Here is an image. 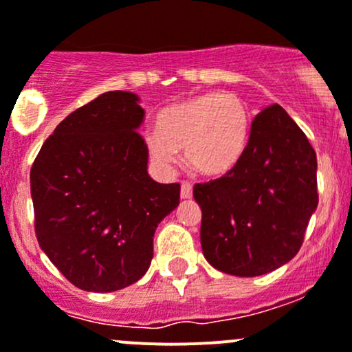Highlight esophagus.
<instances>
[{
	"instance_id": "34e87169",
	"label": "esophagus",
	"mask_w": 352,
	"mask_h": 352,
	"mask_svg": "<svg viewBox=\"0 0 352 352\" xmlns=\"http://www.w3.org/2000/svg\"><path fill=\"white\" fill-rule=\"evenodd\" d=\"M180 197L182 199H190L192 197V184L187 180L180 182Z\"/></svg>"
}]
</instances>
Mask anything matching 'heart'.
<instances>
[{
  "label": "heart",
  "instance_id": "heart-1",
  "mask_svg": "<svg viewBox=\"0 0 352 352\" xmlns=\"http://www.w3.org/2000/svg\"><path fill=\"white\" fill-rule=\"evenodd\" d=\"M250 128V108L243 98L232 92H206L162 109L157 129L145 135V145L160 166H172L177 150H184L192 170L216 177L238 164Z\"/></svg>",
  "mask_w": 352,
  "mask_h": 352
}]
</instances>
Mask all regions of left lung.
I'll return each mask as SVG.
<instances>
[{"label": "left lung", "mask_w": 352, "mask_h": 352, "mask_svg": "<svg viewBox=\"0 0 352 352\" xmlns=\"http://www.w3.org/2000/svg\"><path fill=\"white\" fill-rule=\"evenodd\" d=\"M206 260L234 276H260L300 250L319 204L317 157L282 106L254 116L238 164L226 175L195 184Z\"/></svg>", "instance_id": "left-lung-1"}]
</instances>
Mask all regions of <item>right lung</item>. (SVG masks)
Wrapping results in <instances>:
<instances>
[{"mask_svg":"<svg viewBox=\"0 0 352 352\" xmlns=\"http://www.w3.org/2000/svg\"><path fill=\"white\" fill-rule=\"evenodd\" d=\"M143 116L136 94L104 92L70 113L32 165L36 239L80 290L138 282L153 258L155 229L180 202L179 184L148 175L136 131Z\"/></svg>","mask_w":352,"mask_h":352,"instance_id":"1","label":"right lung"}]
</instances>
